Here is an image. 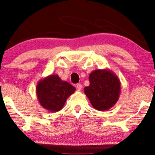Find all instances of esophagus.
Segmentation results:
<instances>
[{"mask_svg":"<svg viewBox=\"0 0 155 155\" xmlns=\"http://www.w3.org/2000/svg\"><path fill=\"white\" fill-rule=\"evenodd\" d=\"M82 86L81 84H78L77 85H76V88H77L79 91L82 90Z\"/></svg>","mask_w":155,"mask_h":155,"instance_id":"1","label":"esophagus"}]
</instances>
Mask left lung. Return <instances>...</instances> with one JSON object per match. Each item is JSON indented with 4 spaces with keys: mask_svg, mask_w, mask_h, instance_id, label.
Returning a JSON list of instances; mask_svg holds the SVG:
<instances>
[{
    "mask_svg": "<svg viewBox=\"0 0 155 155\" xmlns=\"http://www.w3.org/2000/svg\"><path fill=\"white\" fill-rule=\"evenodd\" d=\"M90 85L84 89L91 104L98 111H107L119 99L120 82L118 76L107 68L93 71L89 75Z\"/></svg>",
    "mask_w": 155,
    "mask_h": 155,
    "instance_id": "left-lung-1",
    "label": "left lung"
}]
</instances>
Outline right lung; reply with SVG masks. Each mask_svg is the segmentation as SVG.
<instances>
[{
	"instance_id": "obj_1",
	"label": "right lung",
	"mask_w": 155,
	"mask_h": 155,
	"mask_svg": "<svg viewBox=\"0 0 155 155\" xmlns=\"http://www.w3.org/2000/svg\"><path fill=\"white\" fill-rule=\"evenodd\" d=\"M75 92V88L63 81L57 74H51L37 82L36 93L40 105L51 112L63 109L67 99Z\"/></svg>"
}]
</instances>
